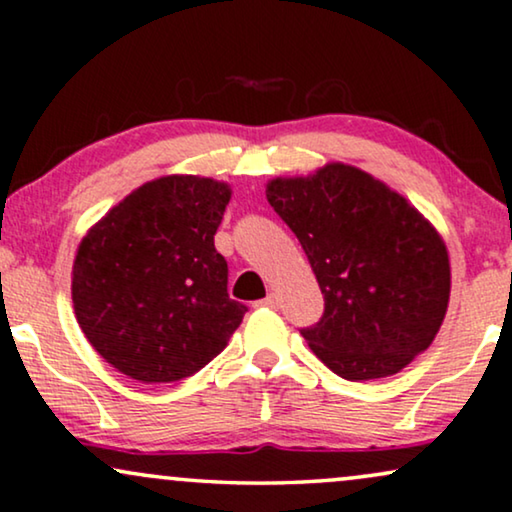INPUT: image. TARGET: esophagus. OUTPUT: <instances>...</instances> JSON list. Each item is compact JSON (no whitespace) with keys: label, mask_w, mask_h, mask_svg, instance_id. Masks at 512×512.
Instances as JSON below:
<instances>
[{"label":"esophagus","mask_w":512,"mask_h":512,"mask_svg":"<svg viewBox=\"0 0 512 512\" xmlns=\"http://www.w3.org/2000/svg\"><path fill=\"white\" fill-rule=\"evenodd\" d=\"M257 306H267V309H278V297L274 295V292H269L267 297L257 302Z\"/></svg>","instance_id":"obj_1"}]
</instances>
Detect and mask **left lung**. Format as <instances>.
<instances>
[{
    "instance_id": "8db88e82",
    "label": "left lung",
    "mask_w": 512,
    "mask_h": 512,
    "mask_svg": "<svg viewBox=\"0 0 512 512\" xmlns=\"http://www.w3.org/2000/svg\"><path fill=\"white\" fill-rule=\"evenodd\" d=\"M267 199L323 292V316L299 332L332 372L391 377L431 346L449 302V257L417 208L344 163L276 177Z\"/></svg>"
}]
</instances>
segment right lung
Instances as JSON below:
<instances>
[{
	"mask_svg": "<svg viewBox=\"0 0 512 512\" xmlns=\"http://www.w3.org/2000/svg\"><path fill=\"white\" fill-rule=\"evenodd\" d=\"M224 182L168 175L114 206L79 245L72 302L95 351L126 377L163 384L206 367L248 306L229 299L215 231Z\"/></svg>",
	"mask_w": 512,
	"mask_h": 512,
	"instance_id": "1",
	"label": "right lung"
}]
</instances>
